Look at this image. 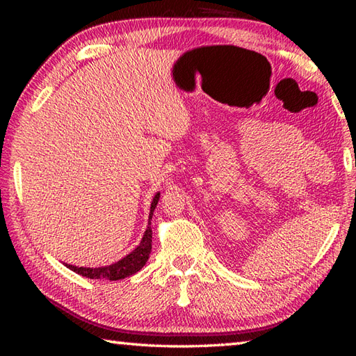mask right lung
<instances>
[{"mask_svg": "<svg viewBox=\"0 0 356 356\" xmlns=\"http://www.w3.org/2000/svg\"><path fill=\"white\" fill-rule=\"evenodd\" d=\"M159 197H161V194H156L153 202H151V209H149V220L151 217H153V211L157 205ZM151 222H148V228L143 234V237L140 240L139 246L134 249L131 254H128L127 257H124L122 260H119L115 264H110V266H105V268H76V266H72V264H67V268H70L73 272H76V274L82 275V277H87V278H93V280H122L130 277L136 272L140 270L143 268V264L147 263L149 252H151V237H153V231H151Z\"/></svg>", "mask_w": 356, "mask_h": 356, "instance_id": "obj_1", "label": "right lung"}]
</instances>
